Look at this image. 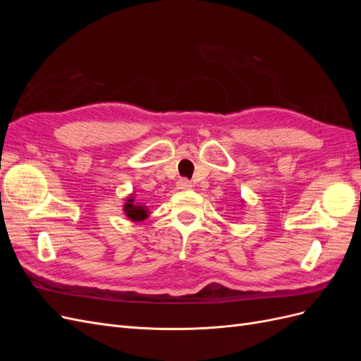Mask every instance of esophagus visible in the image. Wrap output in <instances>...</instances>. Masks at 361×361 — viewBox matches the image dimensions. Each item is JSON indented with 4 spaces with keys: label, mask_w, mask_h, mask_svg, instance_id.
Listing matches in <instances>:
<instances>
[{
    "label": "esophagus",
    "mask_w": 361,
    "mask_h": 361,
    "mask_svg": "<svg viewBox=\"0 0 361 361\" xmlns=\"http://www.w3.org/2000/svg\"><path fill=\"white\" fill-rule=\"evenodd\" d=\"M176 187H178V190H190L192 185H191V182L188 179H179L176 182Z\"/></svg>",
    "instance_id": "1"
}]
</instances>
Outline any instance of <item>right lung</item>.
Returning a JSON list of instances; mask_svg holds the SVG:
<instances>
[{"instance_id": "add662e5", "label": "right lung", "mask_w": 361, "mask_h": 361, "mask_svg": "<svg viewBox=\"0 0 361 361\" xmlns=\"http://www.w3.org/2000/svg\"><path fill=\"white\" fill-rule=\"evenodd\" d=\"M123 212L130 221H143L149 216V211L146 209V206L135 204L133 194H130V197L126 199V203L123 204Z\"/></svg>"}]
</instances>
